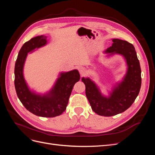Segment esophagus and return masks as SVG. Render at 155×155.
I'll return each mask as SVG.
<instances>
[{"label": "esophagus", "instance_id": "obj_1", "mask_svg": "<svg viewBox=\"0 0 155 155\" xmlns=\"http://www.w3.org/2000/svg\"><path fill=\"white\" fill-rule=\"evenodd\" d=\"M79 73H80L81 75H83L84 74H85L86 72V69L84 68V67H79Z\"/></svg>", "mask_w": 155, "mask_h": 155}]
</instances>
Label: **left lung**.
Segmentation results:
<instances>
[{"mask_svg": "<svg viewBox=\"0 0 155 155\" xmlns=\"http://www.w3.org/2000/svg\"><path fill=\"white\" fill-rule=\"evenodd\" d=\"M112 45L105 52L124 55L128 69L124 80L114 88L110 97L102 96L91 79H81L85 85V94L92 110L103 116H114L129 109L138 96L142 84L141 68L134 46L118 39H112Z\"/></svg>", "mask_w": 155, "mask_h": 155, "instance_id": "1", "label": "left lung"}]
</instances>
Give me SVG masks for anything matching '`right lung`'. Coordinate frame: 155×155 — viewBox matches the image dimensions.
Here are the masks:
<instances>
[{
	"label": "right lung",
	"mask_w": 155,
	"mask_h": 155,
	"mask_svg": "<svg viewBox=\"0 0 155 155\" xmlns=\"http://www.w3.org/2000/svg\"><path fill=\"white\" fill-rule=\"evenodd\" d=\"M46 36L40 35L26 42L22 45L15 65V87L17 95L22 105L36 116L53 118L61 114L67 109L68 100L75 83L80 79L77 70L61 73L54 87L46 95L31 92L23 76V67L27 54L46 44Z\"/></svg>",
	"instance_id": "right-lung-1"
}]
</instances>
